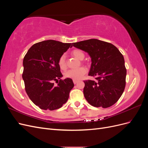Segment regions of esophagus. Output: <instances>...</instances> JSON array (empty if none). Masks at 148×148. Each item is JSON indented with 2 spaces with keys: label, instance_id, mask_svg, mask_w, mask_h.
<instances>
[{
  "label": "esophagus",
  "instance_id": "obj_1",
  "mask_svg": "<svg viewBox=\"0 0 148 148\" xmlns=\"http://www.w3.org/2000/svg\"><path fill=\"white\" fill-rule=\"evenodd\" d=\"M73 82L74 84H77L79 81H78V80H77V79H73Z\"/></svg>",
  "mask_w": 148,
  "mask_h": 148
}]
</instances>
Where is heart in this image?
I'll return each instance as SVG.
<instances>
[{
	"mask_svg": "<svg viewBox=\"0 0 148 148\" xmlns=\"http://www.w3.org/2000/svg\"><path fill=\"white\" fill-rule=\"evenodd\" d=\"M71 55L77 58L79 60H83L84 58V53L80 49H76L71 51ZM58 64L62 70H65L66 69V63L65 55H62L58 60ZM87 72V70L84 66L79 67L77 69H71L65 73V77L66 78H70L72 79H79L83 76Z\"/></svg>",
	"mask_w": 148,
	"mask_h": 148,
	"instance_id": "1",
	"label": "heart"
}]
</instances>
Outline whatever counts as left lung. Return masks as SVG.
<instances>
[{
    "label": "left lung",
    "instance_id": "left-lung-1",
    "mask_svg": "<svg viewBox=\"0 0 148 148\" xmlns=\"http://www.w3.org/2000/svg\"><path fill=\"white\" fill-rule=\"evenodd\" d=\"M86 52L91 57L89 76L96 81L84 80L83 93L89 104L107 108L120 99L126 84L127 69L123 55L112 44L91 39L73 42L71 46Z\"/></svg>",
    "mask_w": 148,
    "mask_h": 148
}]
</instances>
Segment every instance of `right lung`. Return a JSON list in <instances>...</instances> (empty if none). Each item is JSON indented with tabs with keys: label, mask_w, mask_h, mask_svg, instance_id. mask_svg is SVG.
Returning <instances> with one entry per match:
<instances>
[{
	"label": "right lung",
	"mask_w": 148,
	"mask_h": 148,
	"mask_svg": "<svg viewBox=\"0 0 148 148\" xmlns=\"http://www.w3.org/2000/svg\"><path fill=\"white\" fill-rule=\"evenodd\" d=\"M71 45L47 40L33 44L24 57L22 78L25 91L40 109H59L69 99L74 84L70 78L60 79L62 74L58 60ZM54 81L59 82L57 86L53 83Z\"/></svg>",
	"instance_id": "1"
}]
</instances>
